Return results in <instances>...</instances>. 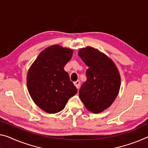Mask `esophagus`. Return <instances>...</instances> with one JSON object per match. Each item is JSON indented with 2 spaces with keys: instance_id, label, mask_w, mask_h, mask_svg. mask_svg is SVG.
Returning a JSON list of instances; mask_svg holds the SVG:
<instances>
[{
  "instance_id": "obj_1",
  "label": "esophagus",
  "mask_w": 148,
  "mask_h": 148,
  "mask_svg": "<svg viewBox=\"0 0 148 148\" xmlns=\"http://www.w3.org/2000/svg\"><path fill=\"white\" fill-rule=\"evenodd\" d=\"M74 84L75 85V86L77 88H79V86H80V82H79V80H77L76 82H74Z\"/></svg>"
}]
</instances>
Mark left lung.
Returning a JSON list of instances; mask_svg holds the SVG:
<instances>
[{
  "mask_svg": "<svg viewBox=\"0 0 148 148\" xmlns=\"http://www.w3.org/2000/svg\"><path fill=\"white\" fill-rule=\"evenodd\" d=\"M78 56L89 67L87 80L82 85L79 95L89 111L98 113L111 106L121 87L119 70L110 58L91 47L80 49Z\"/></svg>",
  "mask_w": 148,
  "mask_h": 148,
  "instance_id": "1",
  "label": "left lung"
}]
</instances>
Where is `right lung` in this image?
I'll return each mask as SVG.
<instances>
[{
	"instance_id": "obj_1",
	"label": "right lung",
	"mask_w": 148,
	"mask_h": 148,
	"mask_svg": "<svg viewBox=\"0 0 148 148\" xmlns=\"http://www.w3.org/2000/svg\"><path fill=\"white\" fill-rule=\"evenodd\" d=\"M73 51L52 45L41 51L28 70L27 86L37 106L48 113L61 111L78 90L70 81L64 66Z\"/></svg>"
}]
</instances>
